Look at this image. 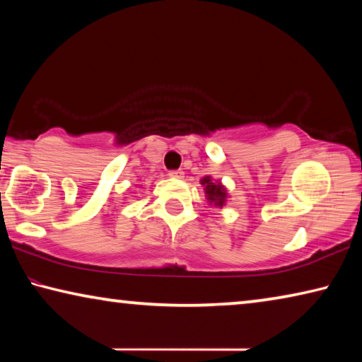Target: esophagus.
<instances>
[{"label": "esophagus", "instance_id": "1", "mask_svg": "<svg viewBox=\"0 0 362 362\" xmlns=\"http://www.w3.org/2000/svg\"><path fill=\"white\" fill-rule=\"evenodd\" d=\"M169 177H170V179H182L183 173H182V170H170Z\"/></svg>", "mask_w": 362, "mask_h": 362}]
</instances>
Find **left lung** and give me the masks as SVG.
<instances>
[{
    "instance_id": "obj_1",
    "label": "left lung",
    "mask_w": 362,
    "mask_h": 362,
    "mask_svg": "<svg viewBox=\"0 0 362 362\" xmlns=\"http://www.w3.org/2000/svg\"><path fill=\"white\" fill-rule=\"evenodd\" d=\"M201 185L204 187L207 204L212 207H220V209H222L230 198L228 189H226L223 183L220 180H214L211 175H206L201 179Z\"/></svg>"
}]
</instances>
